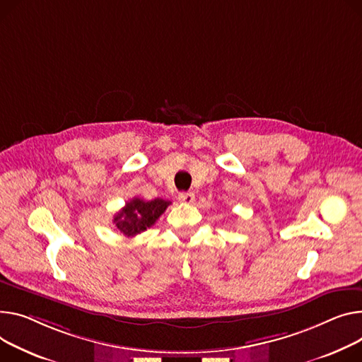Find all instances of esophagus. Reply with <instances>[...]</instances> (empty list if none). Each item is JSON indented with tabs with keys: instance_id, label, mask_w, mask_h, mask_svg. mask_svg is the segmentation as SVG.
<instances>
[{
	"instance_id": "esophagus-1",
	"label": "esophagus",
	"mask_w": 362,
	"mask_h": 362,
	"mask_svg": "<svg viewBox=\"0 0 362 362\" xmlns=\"http://www.w3.org/2000/svg\"><path fill=\"white\" fill-rule=\"evenodd\" d=\"M179 201L183 202V204H192L195 201V195L192 194V192H180Z\"/></svg>"
}]
</instances>
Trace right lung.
I'll use <instances>...</instances> for the list:
<instances>
[{
  "mask_svg": "<svg viewBox=\"0 0 362 362\" xmlns=\"http://www.w3.org/2000/svg\"><path fill=\"white\" fill-rule=\"evenodd\" d=\"M170 204V201H164L161 198L153 201L134 198L113 216V223L124 235L134 237L154 226Z\"/></svg>",
  "mask_w": 362,
  "mask_h": 362,
  "instance_id": "right-lung-1",
  "label": "right lung"
}]
</instances>
